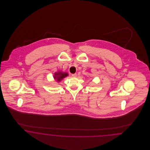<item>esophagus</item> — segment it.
Masks as SVG:
<instances>
[{
    "instance_id": "esophagus-1",
    "label": "esophagus",
    "mask_w": 150,
    "mask_h": 150,
    "mask_svg": "<svg viewBox=\"0 0 150 150\" xmlns=\"http://www.w3.org/2000/svg\"><path fill=\"white\" fill-rule=\"evenodd\" d=\"M72 77H76L77 76V74H72Z\"/></svg>"
}]
</instances>
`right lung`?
Returning a JSON list of instances; mask_svg holds the SVG:
<instances>
[{
	"mask_svg": "<svg viewBox=\"0 0 150 150\" xmlns=\"http://www.w3.org/2000/svg\"><path fill=\"white\" fill-rule=\"evenodd\" d=\"M68 76V74L67 73H62V71H59L58 73H55L54 76V79L57 81H60L64 78Z\"/></svg>",
	"mask_w": 150,
	"mask_h": 150,
	"instance_id": "right-lung-1",
	"label": "right lung"
}]
</instances>
